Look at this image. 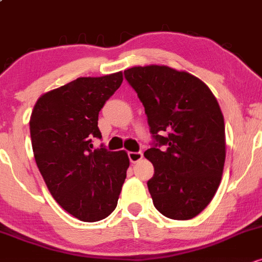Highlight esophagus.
I'll return each mask as SVG.
<instances>
[{"label": "esophagus", "mask_w": 262, "mask_h": 262, "mask_svg": "<svg viewBox=\"0 0 262 262\" xmlns=\"http://www.w3.org/2000/svg\"><path fill=\"white\" fill-rule=\"evenodd\" d=\"M142 157H143L142 152H128V158H130L132 163L139 162V161L142 160Z\"/></svg>", "instance_id": "1"}]
</instances>
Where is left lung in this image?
Listing matches in <instances>:
<instances>
[{
	"label": "left lung",
	"mask_w": 262,
	"mask_h": 262,
	"mask_svg": "<svg viewBox=\"0 0 262 262\" xmlns=\"http://www.w3.org/2000/svg\"><path fill=\"white\" fill-rule=\"evenodd\" d=\"M123 74L145 106L155 139L145 152L155 167L147 182L154 205L167 218H194L214 198L224 169L225 125L218 101L201 79L183 70L152 64Z\"/></svg>",
	"instance_id": "obj_1"
}]
</instances>
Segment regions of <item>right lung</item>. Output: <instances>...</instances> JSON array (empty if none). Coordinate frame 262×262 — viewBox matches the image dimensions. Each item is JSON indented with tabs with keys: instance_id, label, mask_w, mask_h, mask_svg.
<instances>
[{
	"instance_id": "add662e5",
	"label": "right lung",
	"mask_w": 262,
	"mask_h": 262,
	"mask_svg": "<svg viewBox=\"0 0 262 262\" xmlns=\"http://www.w3.org/2000/svg\"><path fill=\"white\" fill-rule=\"evenodd\" d=\"M123 80L122 72L78 78L37 100L29 120L40 174L58 204L81 222L115 210L130 166L125 151L93 149L101 139L99 113Z\"/></svg>"
}]
</instances>
